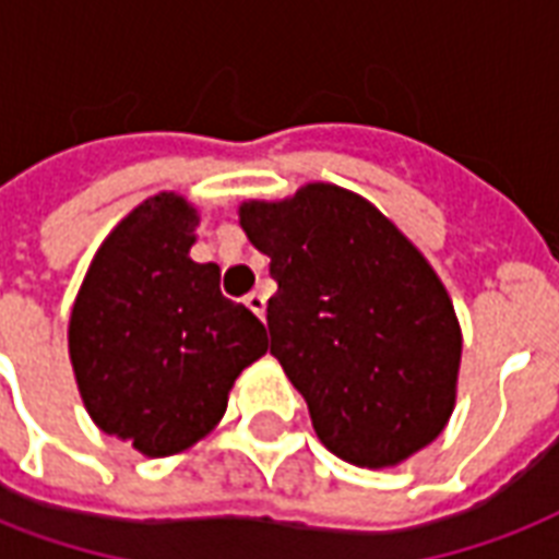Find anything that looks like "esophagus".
I'll return each mask as SVG.
<instances>
[{"label": "esophagus", "instance_id": "1", "mask_svg": "<svg viewBox=\"0 0 559 559\" xmlns=\"http://www.w3.org/2000/svg\"><path fill=\"white\" fill-rule=\"evenodd\" d=\"M246 305L251 308V311L258 313V317H263L266 313V293L263 290H251L246 296Z\"/></svg>", "mask_w": 559, "mask_h": 559}]
</instances>
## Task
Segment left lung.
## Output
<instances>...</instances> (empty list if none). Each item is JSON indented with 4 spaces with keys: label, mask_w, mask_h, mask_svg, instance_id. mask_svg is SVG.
<instances>
[{
    "label": "left lung",
    "mask_w": 559,
    "mask_h": 559,
    "mask_svg": "<svg viewBox=\"0 0 559 559\" xmlns=\"http://www.w3.org/2000/svg\"><path fill=\"white\" fill-rule=\"evenodd\" d=\"M269 258V353L308 403L325 448L353 465H396L444 429L462 337L424 254L364 198L311 183L239 210Z\"/></svg>",
    "instance_id": "left-lung-1"
}]
</instances>
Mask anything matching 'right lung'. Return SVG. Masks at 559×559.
Instances as JSON below:
<instances>
[{
    "label": "right lung",
    "instance_id": "obj_1",
    "mask_svg": "<svg viewBox=\"0 0 559 559\" xmlns=\"http://www.w3.org/2000/svg\"><path fill=\"white\" fill-rule=\"evenodd\" d=\"M198 216L156 195L115 227L73 313L70 361L94 424L144 456H171L216 427L227 391L266 353L263 322L218 290L189 248Z\"/></svg>",
    "mask_w": 559,
    "mask_h": 559
}]
</instances>
